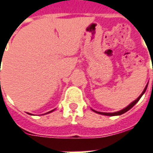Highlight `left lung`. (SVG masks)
<instances>
[{
  "label": "left lung",
  "mask_w": 153,
  "mask_h": 153,
  "mask_svg": "<svg viewBox=\"0 0 153 153\" xmlns=\"http://www.w3.org/2000/svg\"><path fill=\"white\" fill-rule=\"evenodd\" d=\"M147 88H148V84H147V86H146V88H144V90H143V92L141 93V95L138 97L137 99L135 100V101H134L133 102L131 103V104H129L127 107H125V109L121 110V111H117V112H113V113H105V112H99V111H94V110H93V111H95L96 113H98V114H101V115H109V116H114V115H122V114H124V113H125L126 111H128V110H130L133 107V106H134L136 103L138 102V101H139V99L141 98V97L143 95V93L146 92V89H147Z\"/></svg>",
  "instance_id": "1"
}]
</instances>
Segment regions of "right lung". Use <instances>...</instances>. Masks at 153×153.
I'll list each match as a JSON object with an SVG mask.
<instances>
[{
    "instance_id": "1",
    "label": "right lung",
    "mask_w": 153,
    "mask_h": 153,
    "mask_svg": "<svg viewBox=\"0 0 153 153\" xmlns=\"http://www.w3.org/2000/svg\"><path fill=\"white\" fill-rule=\"evenodd\" d=\"M0 83H1V82H0ZM54 111V110H52V111H49V112H47V113H51V111Z\"/></svg>"
}]
</instances>
